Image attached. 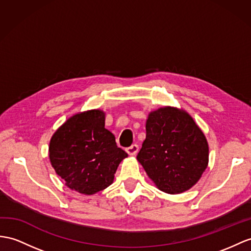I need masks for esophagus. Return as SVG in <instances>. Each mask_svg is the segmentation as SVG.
I'll return each mask as SVG.
<instances>
[{
  "label": "esophagus",
  "mask_w": 251,
  "mask_h": 251,
  "mask_svg": "<svg viewBox=\"0 0 251 251\" xmlns=\"http://www.w3.org/2000/svg\"><path fill=\"white\" fill-rule=\"evenodd\" d=\"M138 150H139V147L136 144H134V145H132L130 147H127V148L126 149V151L127 152V154H130V155H135L137 152H138Z\"/></svg>",
  "instance_id": "obj_1"
}]
</instances>
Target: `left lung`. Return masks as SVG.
I'll return each instance as SVG.
<instances>
[{
	"mask_svg": "<svg viewBox=\"0 0 251 251\" xmlns=\"http://www.w3.org/2000/svg\"><path fill=\"white\" fill-rule=\"evenodd\" d=\"M207 158L205 136L187 113L174 107L150 113L137 160L161 191H187L200 179Z\"/></svg>",
	"mask_w": 251,
	"mask_h": 251,
	"instance_id": "left-lung-1",
	"label": "left lung"
}]
</instances>
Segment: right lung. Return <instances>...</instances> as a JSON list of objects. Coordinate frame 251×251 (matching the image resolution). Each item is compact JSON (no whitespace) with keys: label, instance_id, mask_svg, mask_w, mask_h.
<instances>
[{"label":"right lung","instance_id":"right-lung-1","mask_svg":"<svg viewBox=\"0 0 251 251\" xmlns=\"http://www.w3.org/2000/svg\"><path fill=\"white\" fill-rule=\"evenodd\" d=\"M99 109L72 116L54 133L49 156L66 185L93 195L111 185L119 163L127 156L106 130Z\"/></svg>","mask_w":251,"mask_h":251}]
</instances>
